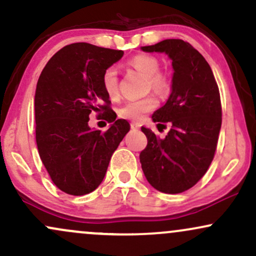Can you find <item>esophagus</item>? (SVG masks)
Returning a JSON list of instances; mask_svg holds the SVG:
<instances>
[{
    "mask_svg": "<svg viewBox=\"0 0 256 256\" xmlns=\"http://www.w3.org/2000/svg\"><path fill=\"white\" fill-rule=\"evenodd\" d=\"M131 128L132 130H138V128H140V125H138L137 122H131Z\"/></svg>",
    "mask_w": 256,
    "mask_h": 256,
    "instance_id": "34e87169",
    "label": "esophagus"
}]
</instances>
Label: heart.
Returning <instances> with one entry per match:
<instances>
[{
    "mask_svg": "<svg viewBox=\"0 0 256 256\" xmlns=\"http://www.w3.org/2000/svg\"><path fill=\"white\" fill-rule=\"evenodd\" d=\"M128 64L132 68H134L146 77L149 82V86L156 94L162 95L168 89V78L164 73L158 71V61L156 58L152 56V55L140 54L132 58L128 61ZM102 85H104V89L108 98H116L118 96V77H116V71L113 67H110L104 71V76H102ZM156 104L158 102L154 98L132 100V101H128L122 106H120L118 116L122 119L138 122L146 113L154 110Z\"/></svg>",
    "mask_w": 256,
    "mask_h": 256,
    "instance_id": "b5f03b06",
    "label": "heart"
}]
</instances>
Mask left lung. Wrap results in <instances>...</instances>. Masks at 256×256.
Here are the masks:
<instances>
[{"mask_svg": "<svg viewBox=\"0 0 256 256\" xmlns=\"http://www.w3.org/2000/svg\"><path fill=\"white\" fill-rule=\"evenodd\" d=\"M172 60L171 94L152 113L158 125H171L165 138L142 128L148 144L140 155L146 180L161 192L179 194L204 177L212 162L222 128L218 85L206 58L188 42L165 40L142 46Z\"/></svg>", "mask_w": 256, "mask_h": 256, "instance_id": "8db88e82", "label": "left lung"}]
</instances>
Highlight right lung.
Segmentation results:
<instances>
[{
  "label": "right lung",
  "instance_id": "right-lung-1",
  "mask_svg": "<svg viewBox=\"0 0 256 256\" xmlns=\"http://www.w3.org/2000/svg\"><path fill=\"white\" fill-rule=\"evenodd\" d=\"M124 55L122 50L89 43L64 46L40 73L34 94L38 152L52 183L82 196L104 180L114 150L130 124L116 118L102 85V76ZM91 111L112 122L104 132L88 126Z\"/></svg>",
  "mask_w": 256,
  "mask_h": 256
}]
</instances>
